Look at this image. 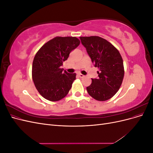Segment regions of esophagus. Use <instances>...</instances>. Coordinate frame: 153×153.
I'll use <instances>...</instances> for the list:
<instances>
[{
    "label": "esophagus",
    "instance_id": "34e87169",
    "mask_svg": "<svg viewBox=\"0 0 153 153\" xmlns=\"http://www.w3.org/2000/svg\"><path fill=\"white\" fill-rule=\"evenodd\" d=\"M78 75H79L80 78H83V77H84V75H82V74H81V73L78 74Z\"/></svg>",
    "mask_w": 153,
    "mask_h": 153
}]
</instances>
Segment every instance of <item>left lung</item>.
<instances>
[{
    "instance_id": "8db88e82",
    "label": "left lung",
    "mask_w": 153,
    "mask_h": 153,
    "mask_svg": "<svg viewBox=\"0 0 153 153\" xmlns=\"http://www.w3.org/2000/svg\"><path fill=\"white\" fill-rule=\"evenodd\" d=\"M82 44L95 67L98 78H92L87 87L89 94L98 101H106L116 94L123 80V61L118 50L108 41L99 36L80 37Z\"/></svg>"
}]
</instances>
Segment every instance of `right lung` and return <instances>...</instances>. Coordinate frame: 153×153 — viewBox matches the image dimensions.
<instances>
[{"label": "right lung", "mask_w": 153, "mask_h": 153, "mask_svg": "<svg viewBox=\"0 0 153 153\" xmlns=\"http://www.w3.org/2000/svg\"><path fill=\"white\" fill-rule=\"evenodd\" d=\"M76 37H55L43 45L32 62V76L35 87L44 98L57 101L64 98L76 79V73L61 68L71 51L80 45Z\"/></svg>", "instance_id": "add662e5"}]
</instances>
